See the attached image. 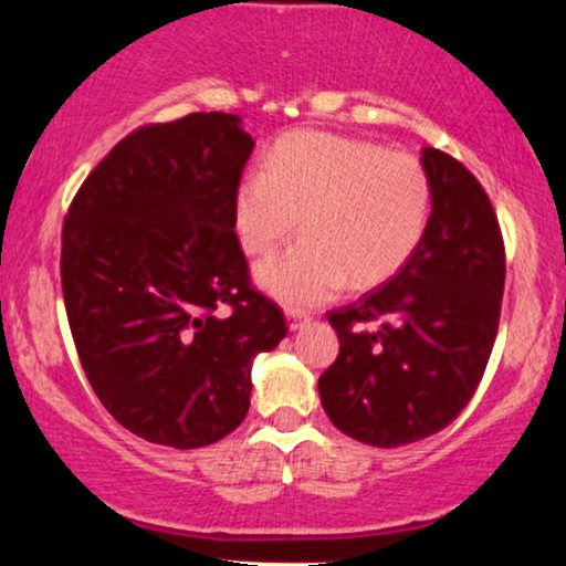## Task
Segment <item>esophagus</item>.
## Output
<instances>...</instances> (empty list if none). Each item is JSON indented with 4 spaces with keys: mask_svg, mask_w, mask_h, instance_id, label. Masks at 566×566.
I'll use <instances>...</instances> for the list:
<instances>
[{
    "mask_svg": "<svg viewBox=\"0 0 566 566\" xmlns=\"http://www.w3.org/2000/svg\"><path fill=\"white\" fill-rule=\"evenodd\" d=\"M307 323H311V315L303 313V311H295V307H287V326L292 331L303 328V326H307Z\"/></svg>",
    "mask_w": 566,
    "mask_h": 566,
    "instance_id": "esophagus-1",
    "label": "esophagus"
}]
</instances>
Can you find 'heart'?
<instances>
[{
	"instance_id": "b5f03b06",
	"label": "heart",
	"mask_w": 566,
	"mask_h": 566,
	"mask_svg": "<svg viewBox=\"0 0 566 566\" xmlns=\"http://www.w3.org/2000/svg\"><path fill=\"white\" fill-rule=\"evenodd\" d=\"M429 212L432 180L417 157L323 132L279 142L235 191L238 238L251 255L287 240L303 214L305 238L255 271L290 305L386 282L419 248Z\"/></svg>"
}]
</instances>
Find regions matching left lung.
<instances>
[{
	"label": "left lung",
	"instance_id": "left-lung-1",
	"mask_svg": "<svg viewBox=\"0 0 566 566\" xmlns=\"http://www.w3.org/2000/svg\"><path fill=\"white\" fill-rule=\"evenodd\" d=\"M421 165L432 214L419 248L386 284L328 313L338 357L318 380L321 403L375 448L446 429L476 394L500 328L504 240L492 201L442 149L427 147Z\"/></svg>",
	"mask_w": 566,
	"mask_h": 566
}]
</instances>
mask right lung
Returning <instances> with one entry per match:
<instances>
[{"mask_svg":"<svg viewBox=\"0 0 566 566\" xmlns=\"http://www.w3.org/2000/svg\"><path fill=\"white\" fill-rule=\"evenodd\" d=\"M251 153L232 113L139 126L64 217L62 292L82 370L111 417L155 446L230 434L251 406L253 357L287 334L235 235Z\"/></svg>","mask_w":566,"mask_h":566,"instance_id":"right-lung-1","label":"right lung"}]
</instances>
